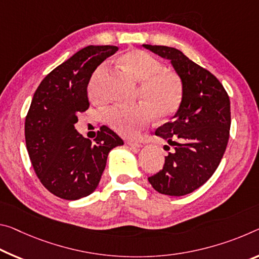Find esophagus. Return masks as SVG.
I'll return each instance as SVG.
<instances>
[{
  "label": "esophagus",
  "mask_w": 259,
  "mask_h": 259,
  "mask_svg": "<svg viewBox=\"0 0 259 259\" xmlns=\"http://www.w3.org/2000/svg\"><path fill=\"white\" fill-rule=\"evenodd\" d=\"M126 144H128L130 147H135V149H141V147L143 146L141 143L134 142V141H128V142H126Z\"/></svg>",
  "instance_id": "esophagus-1"
}]
</instances>
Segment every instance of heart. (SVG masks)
<instances>
[{"label":"heart","instance_id":"b5f03b06","mask_svg":"<svg viewBox=\"0 0 259 259\" xmlns=\"http://www.w3.org/2000/svg\"><path fill=\"white\" fill-rule=\"evenodd\" d=\"M122 63L134 73L139 85V97L144 101L131 107H114L106 113V122L115 133L134 137L151 122L154 113L167 117L179 108L182 101L183 85L178 75L163 69L160 61L147 52L135 49L121 57ZM100 67L90 81L89 91L94 99L104 98V76Z\"/></svg>","mask_w":259,"mask_h":259}]
</instances>
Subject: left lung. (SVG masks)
<instances>
[{
    "mask_svg": "<svg viewBox=\"0 0 259 259\" xmlns=\"http://www.w3.org/2000/svg\"><path fill=\"white\" fill-rule=\"evenodd\" d=\"M142 46L170 61L183 85L179 109L170 122L155 130L174 152L165 157L163 168L149 182L162 195L184 196L202 187L223 159L231 128V101L220 81L181 51Z\"/></svg>",
    "mask_w": 259,
    "mask_h": 259,
    "instance_id": "left-lung-1",
    "label": "left lung"
}]
</instances>
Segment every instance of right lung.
I'll return each mask as SVG.
<instances>
[{"label":"right lung","mask_w":259,"mask_h":259,"mask_svg":"<svg viewBox=\"0 0 259 259\" xmlns=\"http://www.w3.org/2000/svg\"><path fill=\"white\" fill-rule=\"evenodd\" d=\"M116 46H88L44 78L25 118V142L42 186L62 199L91 195L99 186L110 150L123 141L101 126L94 143L75 129L77 115L89 108L88 84L93 71Z\"/></svg>","instance_id":"right-lung-1"}]
</instances>
